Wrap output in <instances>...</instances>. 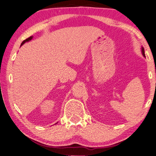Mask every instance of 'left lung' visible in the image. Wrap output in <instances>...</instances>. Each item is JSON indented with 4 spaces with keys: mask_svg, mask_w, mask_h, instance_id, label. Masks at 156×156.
I'll list each match as a JSON object with an SVG mask.
<instances>
[{
    "mask_svg": "<svg viewBox=\"0 0 156 156\" xmlns=\"http://www.w3.org/2000/svg\"><path fill=\"white\" fill-rule=\"evenodd\" d=\"M141 52H142L143 55H144V57H146V55H145V52H144V48H141Z\"/></svg>",
    "mask_w": 156,
    "mask_h": 156,
    "instance_id": "obj_1",
    "label": "left lung"
}]
</instances>
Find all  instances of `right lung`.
Masks as SVG:
<instances>
[{"label": "right lung", "instance_id": "right-lung-1", "mask_svg": "<svg viewBox=\"0 0 156 156\" xmlns=\"http://www.w3.org/2000/svg\"><path fill=\"white\" fill-rule=\"evenodd\" d=\"M32 39H33V36H31V37H28V38H27L26 40H23V42L22 43H21V45H23V44L24 43H25V42H28V41H30V40H31Z\"/></svg>", "mask_w": 156, "mask_h": 156}]
</instances>
